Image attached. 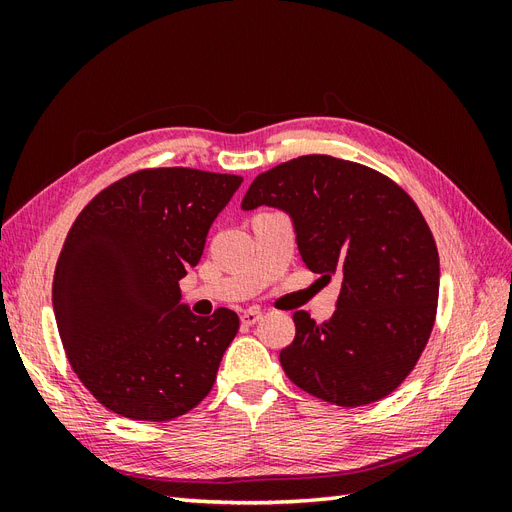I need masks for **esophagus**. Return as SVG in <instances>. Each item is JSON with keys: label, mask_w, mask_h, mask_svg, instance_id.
Segmentation results:
<instances>
[{"label": "esophagus", "mask_w": 512, "mask_h": 512, "mask_svg": "<svg viewBox=\"0 0 512 512\" xmlns=\"http://www.w3.org/2000/svg\"><path fill=\"white\" fill-rule=\"evenodd\" d=\"M260 318H262V312H258V309H247V312L241 314V322L247 324V327H252V324H256Z\"/></svg>", "instance_id": "34e87169"}]
</instances>
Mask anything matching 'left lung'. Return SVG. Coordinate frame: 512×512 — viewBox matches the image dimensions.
I'll return each instance as SVG.
<instances>
[{"label":"left lung","mask_w":512,"mask_h":512,"mask_svg":"<svg viewBox=\"0 0 512 512\" xmlns=\"http://www.w3.org/2000/svg\"><path fill=\"white\" fill-rule=\"evenodd\" d=\"M286 211L301 258L322 280L342 277L327 322L294 312L286 376L318 399L356 408L391 395L429 342L440 258L421 209L378 170L333 156H301L260 173L241 207Z\"/></svg>","instance_id":"left-lung-1"}]
</instances>
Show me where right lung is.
<instances>
[{
  "instance_id": "obj_1",
  "label": "right lung",
  "mask_w": 512,
  "mask_h": 512,
  "mask_svg": "<svg viewBox=\"0 0 512 512\" xmlns=\"http://www.w3.org/2000/svg\"><path fill=\"white\" fill-rule=\"evenodd\" d=\"M241 177L145 168L104 188L74 220L53 277V309L74 374L132 421L190 412L213 389L239 316L181 305L207 232Z\"/></svg>"
}]
</instances>
